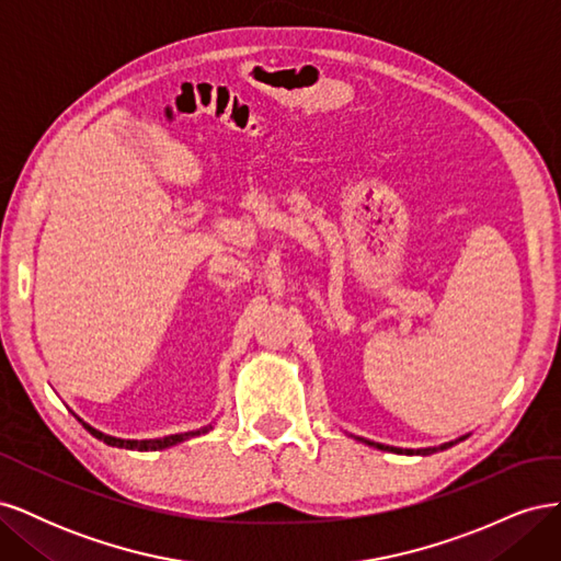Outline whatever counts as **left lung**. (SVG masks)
I'll return each instance as SVG.
<instances>
[{
    "label": "left lung",
    "mask_w": 561,
    "mask_h": 561,
    "mask_svg": "<svg viewBox=\"0 0 561 561\" xmlns=\"http://www.w3.org/2000/svg\"><path fill=\"white\" fill-rule=\"evenodd\" d=\"M463 439V437H461ZM363 443H367V445H371V447H377V449H383V451H396V454H407V456H412V454H421V456H428V454H435V451H439V449H449L451 445H456V443H445V445H439V447H428V449H400V447H388V445H379V443H369V439H363Z\"/></svg>",
    "instance_id": "left-lung-1"
}]
</instances>
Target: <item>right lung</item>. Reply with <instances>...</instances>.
Masks as SVG:
<instances>
[{
	"label": "right lung",
	"mask_w": 561,
	"mask_h": 561,
	"mask_svg": "<svg viewBox=\"0 0 561 561\" xmlns=\"http://www.w3.org/2000/svg\"><path fill=\"white\" fill-rule=\"evenodd\" d=\"M79 419V416H77ZM81 421V419H79ZM83 423V421H81ZM83 428H87L93 437L103 439L105 445L110 447H118V449H138V451H159V449H165V447H173L178 443H184V439H190L194 435H201V433H208L213 426H206L201 431H192V433H178V435H168V437H159V439H122V437H112V435H105L95 431L93 426H89V423H83Z\"/></svg>",
	"instance_id": "add662e5"
}]
</instances>
